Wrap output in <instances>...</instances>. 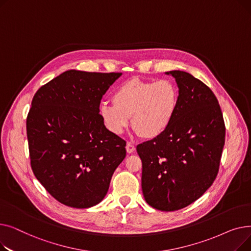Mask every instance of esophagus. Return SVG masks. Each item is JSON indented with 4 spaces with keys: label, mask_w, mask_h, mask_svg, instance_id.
I'll return each instance as SVG.
<instances>
[{
    "label": "esophagus",
    "mask_w": 251,
    "mask_h": 251,
    "mask_svg": "<svg viewBox=\"0 0 251 251\" xmlns=\"http://www.w3.org/2000/svg\"><path fill=\"white\" fill-rule=\"evenodd\" d=\"M126 151H127V152H128V153H132V152H134V151H135L134 144H132L131 142H127V144H126Z\"/></svg>",
    "instance_id": "34e87169"
}]
</instances>
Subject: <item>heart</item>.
Segmentation results:
<instances>
[{
    "label": "heart",
    "instance_id": "obj_1",
    "mask_svg": "<svg viewBox=\"0 0 251 251\" xmlns=\"http://www.w3.org/2000/svg\"><path fill=\"white\" fill-rule=\"evenodd\" d=\"M113 102H102L100 115L113 134L120 135L131 124L143 137L161 135L172 123L179 103L177 85L168 79L140 80L133 78L118 86Z\"/></svg>",
    "mask_w": 251,
    "mask_h": 251
}]
</instances>
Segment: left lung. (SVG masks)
<instances>
[{"label": "left lung", "instance_id": "left-lung-1", "mask_svg": "<svg viewBox=\"0 0 251 251\" xmlns=\"http://www.w3.org/2000/svg\"><path fill=\"white\" fill-rule=\"evenodd\" d=\"M167 74L179 87L176 115L164 133L138 144L136 151L146 201L163 212H174L199 200L215 181L226 128L212 89L187 72Z\"/></svg>", "mask_w": 251, "mask_h": 251}]
</instances>
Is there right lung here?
Instances as JSON below:
<instances>
[{
	"label": "right lung",
	"instance_id": "add662e5",
	"mask_svg": "<svg viewBox=\"0 0 251 251\" xmlns=\"http://www.w3.org/2000/svg\"><path fill=\"white\" fill-rule=\"evenodd\" d=\"M122 73L69 70L39 88L26 119L32 172L59 202L86 208L100 202L126 141L105 128L100 103Z\"/></svg>",
	"mask_w": 251,
	"mask_h": 251
}]
</instances>
